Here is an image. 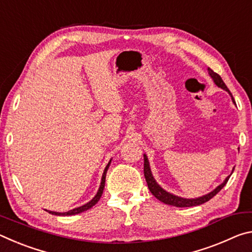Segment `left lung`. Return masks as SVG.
Returning a JSON list of instances; mask_svg holds the SVG:
<instances>
[{"mask_svg":"<svg viewBox=\"0 0 252 252\" xmlns=\"http://www.w3.org/2000/svg\"><path fill=\"white\" fill-rule=\"evenodd\" d=\"M208 71H209V74L213 80V82H215L217 85H218L219 88L223 89V90L227 91L230 95L232 97V102L233 103H236L233 100V96L231 94V92L229 91V89L227 88V85L224 84V82L221 79V76L219 74H217L216 72H213L210 67H208ZM144 157V168H143V172H144V177H146V181L148 183V188L149 190L151 191V193L155 195V197L160 200L161 202H163L165 204H170V206H173V207H180V208H185V207H193V206H199V204H202L204 202H207L210 200L211 198L215 197V195L219 192V191L222 189V188L225 186V183L228 182L229 180V177H227L224 179V181L221 183L220 186H218L216 188L215 190L211 191V192H209L207 194L202 195V197H199V198H194V199H186V198H181V197H178V195H174L172 193L168 192V191H165L164 189H162V188L158 185L157 181L155 180V178L152 176V172H151V169H150V164H149V160L146 155H143ZM233 172V171H232Z\"/></svg>","mask_w":252,"mask_h":252,"instance_id":"1","label":"left lung"}]
</instances>
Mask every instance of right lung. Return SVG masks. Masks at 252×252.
Instances as JSON below:
<instances>
[{
    "label": "right lung",
    "instance_id": "1",
    "mask_svg": "<svg viewBox=\"0 0 252 252\" xmlns=\"http://www.w3.org/2000/svg\"><path fill=\"white\" fill-rule=\"evenodd\" d=\"M111 160H112V159H111ZM111 160L109 161V163L106 164V167H105L104 171H103V174H102L101 185H100L99 190H97L96 194L94 195V198H93V199L91 200V201H89L88 203H85V204H83V206H81V207H79V208L72 209V210L67 211V212H55V211H49V210H46V211H48L49 213H51V215H54V216H73V215H78V213H81V212H83V211H85V210H88V209L92 208L93 206H94L95 203H97V201H99L100 198H101L102 193H103V189H104V185H105V176H106V171H108V169H109V167H110Z\"/></svg>",
    "mask_w": 252,
    "mask_h": 252
}]
</instances>
